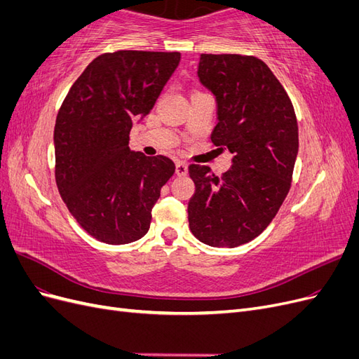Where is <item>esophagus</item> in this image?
<instances>
[{
  "label": "esophagus",
  "instance_id": "34e87169",
  "mask_svg": "<svg viewBox=\"0 0 359 359\" xmlns=\"http://www.w3.org/2000/svg\"><path fill=\"white\" fill-rule=\"evenodd\" d=\"M187 172H189V168H187V165L184 161H177V165H175V173L178 177H186L187 175Z\"/></svg>",
  "mask_w": 359,
  "mask_h": 359
}]
</instances>
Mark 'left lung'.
<instances>
[{"label": "left lung", "mask_w": 359, "mask_h": 359, "mask_svg": "<svg viewBox=\"0 0 359 359\" xmlns=\"http://www.w3.org/2000/svg\"><path fill=\"white\" fill-rule=\"evenodd\" d=\"M198 76L217 103L215 147L233 154L231 169L215 177L190 165L191 233L211 247L255 240L286 199L298 154V124L287 93L264 61L236 53H202Z\"/></svg>", "instance_id": "8db88e82"}]
</instances>
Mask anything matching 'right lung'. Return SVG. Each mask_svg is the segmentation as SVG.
I'll list each match as a JSON object with an SVG mask.
<instances>
[{"label": "right lung", "mask_w": 359, "mask_h": 359, "mask_svg": "<svg viewBox=\"0 0 359 359\" xmlns=\"http://www.w3.org/2000/svg\"><path fill=\"white\" fill-rule=\"evenodd\" d=\"M180 60V52L103 53L60 107L53 130L57 187L95 240L121 245L149 229L151 211L175 165L165 156L135 153L128 135L153 109Z\"/></svg>", "instance_id": "add662e5"}]
</instances>
